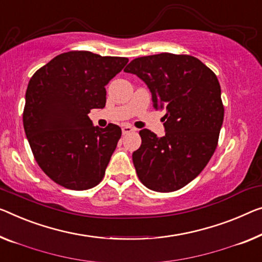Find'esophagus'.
Instances as JSON below:
<instances>
[{
  "mask_svg": "<svg viewBox=\"0 0 262 262\" xmlns=\"http://www.w3.org/2000/svg\"><path fill=\"white\" fill-rule=\"evenodd\" d=\"M135 129L130 126H122V134L123 135H127L129 134V133H133Z\"/></svg>",
  "mask_w": 262,
  "mask_h": 262,
  "instance_id": "esophagus-1",
  "label": "esophagus"
}]
</instances>
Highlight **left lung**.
I'll list each match as a JSON object with an SVG mask.
<instances>
[{"label": "left lung", "mask_w": 262, "mask_h": 262, "mask_svg": "<svg viewBox=\"0 0 262 262\" xmlns=\"http://www.w3.org/2000/svg\"><path fill=\"white\" fill-rule=\"evenodd\" d=\"M124 72L146 82L154 108L166 111L165 136L139 133L141 147L133 153L136 174L155 192L181 189L216 149L225 114L217 77L199 58L170 53L134 58Z\"/></svg>", "instance_id": "left-lung-1"}]
</instances>
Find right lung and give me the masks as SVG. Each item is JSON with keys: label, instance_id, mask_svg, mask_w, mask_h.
I'll return each mask as SVG.
<instances>
[{"label": "right lung", "instance_id": "right-lung-1", "mask_svg": "<svg viewBox=\"0 0 262 262\" xmlns=\"http://www.w3.org/2000/svg\"><path fill=\"white\" fill-rule=\"evenodd\" d=\"M127 57L73 50L54 57L31 76L23 127L40 168L64 188L84 190L104 177L121 128L94 127L88 114L106 106V85Z\"/></svg>", "mask_w": 262, "mask_h": 262}]
</instances>
